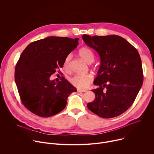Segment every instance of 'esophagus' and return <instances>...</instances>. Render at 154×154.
<instances>
[{"instance_id":"esophagus-1","label":"esophagus","mask_w":154,"mask_h":154,"mask_svg":"<svg viewBox=\"0 0 154 154\" xmlns=\"http://www.w3.org/2000/svg\"><path fill=\"white\" fill-rule=\"evenodd\" d=\"M77 91L78 92H86V90H82V89H77Z\"/></svg>"}]
</instances>
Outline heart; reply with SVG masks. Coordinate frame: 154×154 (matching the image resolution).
<instances>
[{
  "mask_svg": "<svg viewBox=\"0 0 154 154\" xmlns=\"http://www.w3.org/2000/svg\"><path fill=\"white\" fill-rule=\"evenodd\" d=\"M79 54L80 57L87 63H92L94 60V54L88 48L84 47L81 48L79 50ZM71 58L72 56L71 54L68 55L66 58L64 63V67L65 68H68ZM93 77L91 74H88L86 75H77L71 78L70 81L71 83L77 88L84 89L86 88L89 86L90 83L93 80Z\"/></svg>",
  "mask_w": 154,
  "mask_h": 154,
  "instance_id": "b5f03b06",
  "label": "heart"
}]
</instances>
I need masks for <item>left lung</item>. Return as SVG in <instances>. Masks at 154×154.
I'll return each mask as SVG.
<instances>
[{"label": "left lung", "mask_w": 154, "mask_h": 154, "mask_svg": "<svg viewBox=\"0 0 154 154\" xmlns=\"http://www.w3.org/2000/svg\"><path fill=\"white\" fill-rule=\"evenodd\" d=\"M82 37L100 58L94 81L99 88L92 90L96 98L87 107L103 118L119 116L133 104L143 85L140 54L130 42L118 35Z\"/></svg>", "instance_id": "obj_1"}]
</instances>
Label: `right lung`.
I'll return each instance as SVG.
<instances>
[{
  "instance_id": "right-lung-1",
  "label": "right lung",
  "mask_w": 154,
  "mask_h": 154,
  "mask_svg": "<svg viewBox=\"0 0 154 154\" xmlns=\"http://www.w3.org/2000/svg\"><path fill=\"white\" fill-rule=\"evenodd\" d=\"M79 39L49 36L31 42L21 54L15 68V82L22 103L32 113L44 118L54 116L77 91L64 77L57 83L50 77L63 66Z\"/></svg>"
}]
</instances>
